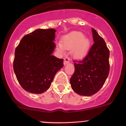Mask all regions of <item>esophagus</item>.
<instances>
[{
	"mask_svg": "<svg viewBox=\"0 0 126 126\" xmlns=\"http://www.w3.org/2000/svg\"><path fill=\"white\" fill-rule=\"evenodd\" d=\"M70 62V58L69 57H68L67 56H66V57L64 58V65H65V64H68L69 62Z\"/></svg>",
	"mask_w": 126,
	"mask_h": 126,
	"instance_id": "1",
	"label": "esophagus"
}]
</instances>
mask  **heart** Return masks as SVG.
Instances as JSON below:
<instances>
[{
    "label": "heart",
    "instance_id": "b5f03b06",
    "mask_svg": "<svg viewBox=\"0 0 126 126\" xmlns=\"http://www.w3.org/2000/svg\"><path fill=\"white\" fill-rule=\"evenodd\" d=\"M63 46L66 49H74V55L79 59L85 57L90 48V41L84 38V35L80 32H72L64 36L62 40ZM60 50H62L61 46Z\"/></svg>",
    "mask_w": 126,
    "mask_h": 126
}]
</instances>
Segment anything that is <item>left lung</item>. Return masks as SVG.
Returning <instances> with one entry per match:
<instances>
[{
    "label": "left lung",
    "mask_w": 126,
    "mask_h": 126,
    "mask_svg": "<svg viewBox=\"0 0 126 126\" xmlns=\"http://www.w3.org/2000/svg\"><path fill=\"white\" fill-rule=\"evenodd\" d=\"M92 31L94 43L83 60L74 61L75 71L70 80L75 93L87 96L101 89L110 72V50L96 31Z\"/></svg>",
    "instance_id": "obj_1"
}]
</instances>
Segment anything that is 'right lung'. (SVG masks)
Listing matches in <instances>:
<instances>
[{
	"label": "right lung",
	"mask_w": 126,
	"mask_h": 126,
	"mask_svg": "<svg viewBox=\"0 0 126 126\" xmlns=\"http://www.w3.org/2000/svg\"><path fill=\"white\" fill-rule=\"evenodd\" d=\"M56 32L52 28L36 30L23 37L15 49L14 72L26 92L40 94L47 90L64 66V60L52 55Z\"/></svg>",
	"instance_id": "1"
}]
</instances>
